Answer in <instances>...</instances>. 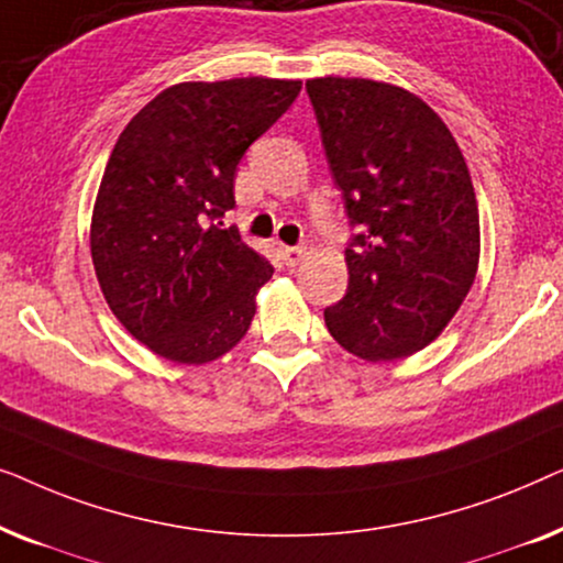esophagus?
<instances>
[{"instance_id":"esophagus-1","label":"esophagus","mask_w":563,"mask_h":563,"mask_svg":"<svg viewBox=\"0 0 563 563\" xmlns=\"http://www.w3.org/2000/svg\"><path fill=\"white\" fill-rule=\"evenodd\" d=\"M282 258L287 266H297L305 258V249H291V245H282Z\"/></svg>"}]
</instances>
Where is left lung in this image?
<instances>
[{"mask_svg": "<svg viewBox=\"0 0 563 563\" xmlns=\"http://www.w3.org/2000/svg\"><path fill=\"white\" fill-rule=\"evenodd\" d=\"M322 148L343 191L349 289L325 307L330 335L366 361L433 343L479 266V210L445 122L410 91L372 79H310Z\"/></svg>", "mask_w": 563, "mask_h": 563, "instance_id": "left-lung-1", "label": "left lung"}]
</instances>
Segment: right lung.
Listing matches in <instances>:
<instances>
[{
  "instance_id": "obj_1",
  "label": "right lung",
  "mask_w": 563,
  "mask_h": 563,
  "mask_svg": "<svg viewBox=\"0 0 563 563\" xmlns=\"http://www.w3.org/2000/svg\"><path fill=\"white\" fill-rule=\"evenodd\" d=\"M302 81L176 84L114 143L91 214V261L128 333L176 364H207L241 341L274 266L222 228L243 153Z\"/></svg>"
}]
</instances>
